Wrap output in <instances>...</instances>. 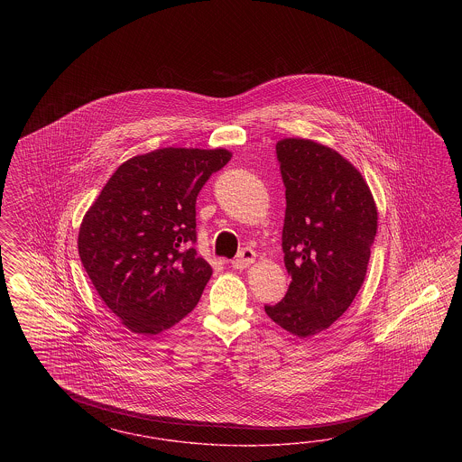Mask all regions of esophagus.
<instances>
[{
	"instance_id": "34e87169",
	"label": "esophagus",
	"mask_w": 462,
	"mask_h": 462,
	"mask_svg": "<svg viewBox=\"0 0 462 462\" xmlns=\"http://www.w3.org/2000/svg\"><path fill=\"white\" fill-rule=\"evenodd\" d=\"M254 261H255V252L249 249V247H245V249H242V251L238 252L237 257L232 261V267H236V269H245V267L254 264Z\"/></svg>"
}]
</instances>
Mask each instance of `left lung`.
Returning <instances> with one entry per match:
<instances>
[{"label":"left lung","instance_id":"left-lung-1","mask_svg":"<svg viewBox=\"0 0 462 462\" xmlns=\"http://www.w3.org/2000/svg\"><path fill=\"white\" fill-rule=\"evenodd\" d=\"M276 154L286 188L281 245L291 282L280 303L264 310L305 338L338 320L361 290L378 210L361 172L334 149L282 139Z\"/></svg>","mask_w":462,"mask_h":462}]
</instances>
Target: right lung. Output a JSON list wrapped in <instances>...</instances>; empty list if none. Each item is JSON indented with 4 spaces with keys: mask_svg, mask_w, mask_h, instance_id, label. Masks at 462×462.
<instances>
[{
    "mask_svg": "<svg viewBox=\"0 0 462 462\" xmlns=\"http://www.w3.org/2000/svg\"><path fill=\"white\" fill-rule=\"evenodd\" d=\"M232 154L157 149L128 159L86 211L78 249L105 305L155 336L198 305L211 267L196 255V196Z\"/></svg>",
    "mask_w": 462,
    "mask_h": 462,
    "instance_id": "1",
    "label": "right lung"
}]
</instances>
